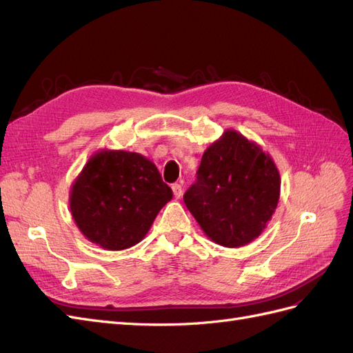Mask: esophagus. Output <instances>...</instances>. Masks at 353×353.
I'll list each match as a JSON object with an SVG mask.
<instances>
[{
	"label": "esophagus",
	"instance_id": "34e87169",
	"mask_svg": "<svg viewBox=\"0 0 353 353\" xmlns=\"http://www.w3.org/2000/svg\"><path fill=\"white\" fill-rule=\"evenodd\" d=\"M171 189H173V194H174V198H180L182 196V194H183V190H182V185L180 183H174L173 186H171Z\"/></svg>",
	"mask_w": 353,
	"mask_h": 353
}]
</instances>
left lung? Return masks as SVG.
I'll use <instances>...</instances> for the list:
<instances>
[{
    "mask_svg": "<svg viewBox=\"0 0 353 353\" xmlns=\"http://www.w3.org/2000/svg\"><path fill=\"white\" fill-rule=\"evenodd\" d=\"M279 190V171L270 155L235 130H226L207 148L183 201L213 243L236 248L263 232Z\"/></svg>",
    "mask_w": 353,
    "mask_h": 353,
    "instance_id": "1",
    "label": "left lung"
}]
</instances>
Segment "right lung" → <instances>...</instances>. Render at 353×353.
<instances>
[{
    "label": "right lung",
    "mask_w": 353,
    "mask_h": 353,
    "mask_svg": "<svg viewBox=\"0 0 353 353\" xmlns=\"http://www.w3.org/2000/svg\"><path fill=\"white\" fill-rule=\"evenodd\" d=\"M171 198L173 190L152 161L103 149L87 161L70 188L69 208L88 241L118 251L140 243Z\"/></svg>",
    "instance_id": "obj_1"
}]
</instances>
